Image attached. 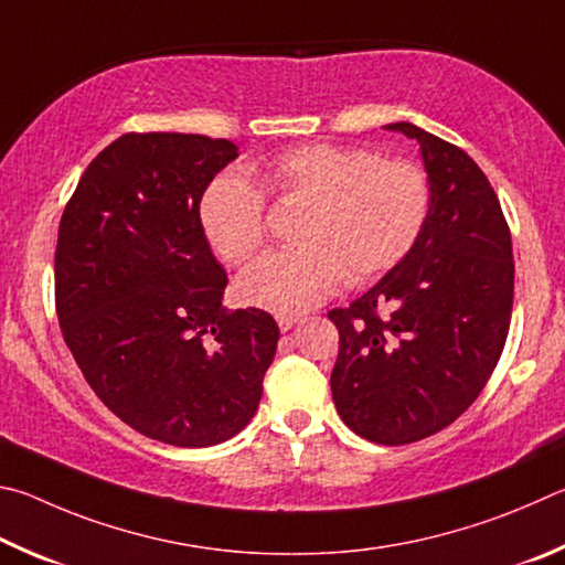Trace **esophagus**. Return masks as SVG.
Masks as SVG:
<instances>
[{
	"label": "esophagus",
	"mask_w": 565,
	"mask_h": 565,
	"mask_svg": "<svg viewBox=\"0 0 565 565\" xmlns=\"http://www.w3.org/2000/svg\"><path fill=\"white\" fill-rule=\"evenodd\" d=\"M277 324H280V330L282 332H288V330H292L295 328V324H298L300 322V318H298V315H277Z\"/></svg>",
	"instance_id": "1"
}]
</instances>
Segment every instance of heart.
Returning <instances> with one entry per match:
<instances>
[{
  "label": "heart",
  "mask_w": 565,
  "mask_h": 565,
  "mask_svg": "<svg viewBox=\"0 0 565 565\" xmlns=\"http://www.w3.org/2000/svg\"><path fill=\"white\" fill-rule=\"evenodd\" d=\"M255 178L277 198L308 201L292 250L270 253L243 273L245 302L277 315L302 312L340 288L402 263L417 245L431 207L427 173L409 161H380L354 146L305 143L275 153ZM198 221L227 265H245L265 243L263 193L241 173L205 185Z\"/></svg>",
  "instance_id": "obj_1"
}]
</instances>
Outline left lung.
Wrapping results in <instances>:
<instances>
[{"label":"left lung","mask_w":565,"mask_h":565,"mask_svg":"<svg viewBox=\"0 0 565 565\" xmlns=\"http://www.w3.org/2000/svg\"><path fill=\"white\" fill-rule=\"evenodd\" d=\"M384 128L419 143L431 207L409 255L328 312L340 332L330 387L354 434L399 447L449 427L489 382L511 324L513 253L469 153L409 121Z\"/></svg>","instance_id":"8db88e82"}]
</instances>
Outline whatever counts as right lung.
I'll use <instances>...</instances> for the list:
<instances>
[{
    "instance_id": "right-lung-1",
    "label": "right lung",
    "mask_w": 565,
    "mask_h": 565,
    "mask_svg": "<svg viewBox=\"0 0 565 565\" xmlns=\"http://www.w3.org/2000/svg\"><path fill=\"white\" fill-rule=\"evenodd\" d=\"M225 138L126 134L66 203L54 255L56 315L88 387L128 427L173 447L235 437L263 397L277 330L223 308L225 270L198 221Z\"/></svg>"
}]
</instances>
